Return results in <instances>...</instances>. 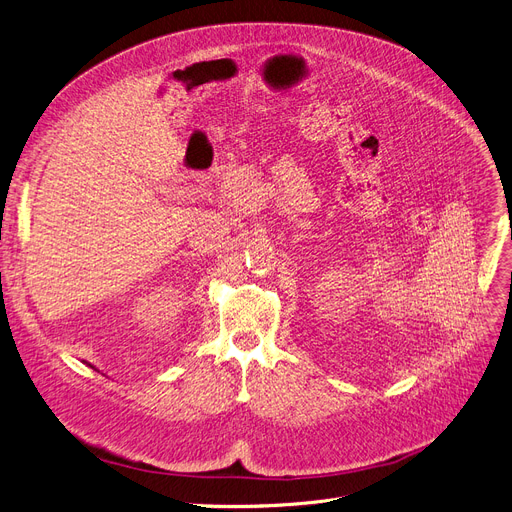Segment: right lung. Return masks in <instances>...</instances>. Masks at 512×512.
Here are the masks:
<instances>
[{
	"instance_id": "add662e5",
	"label": "right lung",
	"mask_w": 512,
	"mask_h": 512,
	"mask_svg": "<svg viewBox=\"0 0 512 512\" xmlns=\"http://www.w3.org/2000/svg\"><path fill=\"white\" fill-rule=\"evenodd\" d=\"M88 366H90V364H88ZM90 368H93V366H90Z\"/></svg>"
}]
</instances>
